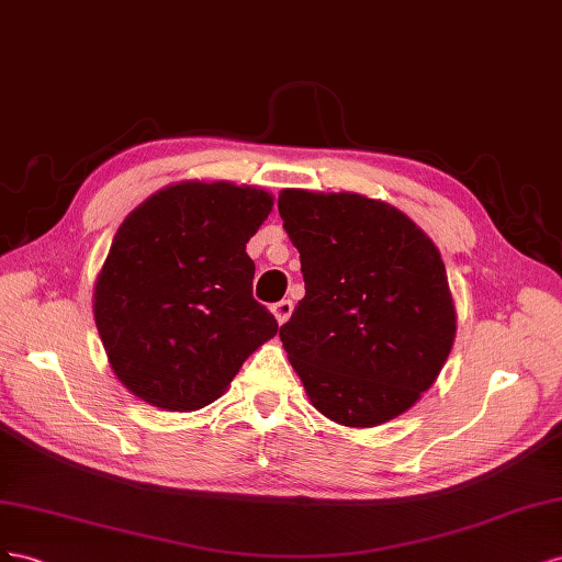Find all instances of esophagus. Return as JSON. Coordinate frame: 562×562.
Returning <instances> with one entry per match:
<instances>
[{
    "label": "esophagus",
    "instance_id": "34e87169",
    "mask_svg": "<svg viewBox=\"0 0 562 562\" xmlns=\"http://www.w3.org/2000/svg\"><path fill=\"white\" fill-rule=\"evenodd\" d=\"M292 311H294V303L290 299H282L278 303H272V315H276V319L280 325H284L286 319L292 317Z\"/></svg>",
    "mask_w": 562,
    "mask_h": 562
}]
</instances>
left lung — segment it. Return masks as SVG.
I'll return each instance as SVG.
<instances>
[{"label":"left lung","instance_id":"left-lung-1","mask_svg":"<svg viewBox=\"0 0 562 562\" xmlns=\"http://www.w3.org/2000/svg\"><path fill=\"white\" fill-rule=\"evenodd\" d=\"M278 210L306 282L280 339L313 407L350 428L395 419L436 383L454 344L438 247L358 192L286 188Z\"/></svg>","mask_w":562,"mask_h":562}]
</instances>
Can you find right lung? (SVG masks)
Masks as SVG:
<instances>
[{"instance_id":"1","label":"right lung","mask_w":562,"mask_h":562,"mask_svg":"<svg viewBox=\"0 0 562 562\" xmlns=\"http://www.w3.org/2000/svg\"><path fill=\"white\" fill-rule=\"evenodd\" d=\"M272 210L261 188L183 181L124 218L93 286L112 372L136 397L190 412L226 393L278 319L251 296L247 254Z\"/></svg>"}]
</instances>
